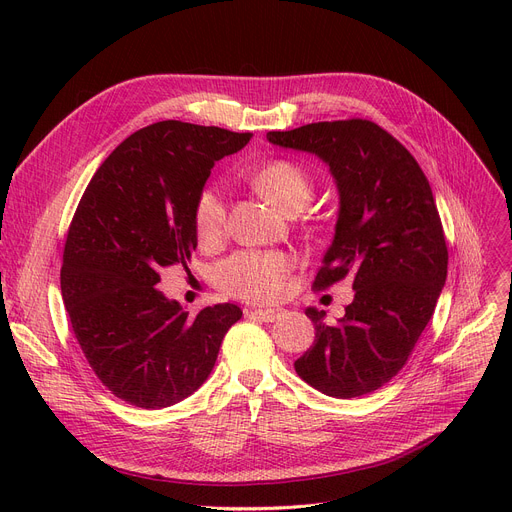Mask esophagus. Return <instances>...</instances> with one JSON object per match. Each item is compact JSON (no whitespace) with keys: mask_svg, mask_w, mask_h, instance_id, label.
<instances>
[{"mask_svg":"<svg viewBox=\"0 0 512 512\" xmlns=\"http://www.w3.org/2000/svg\"><path fill=\"white\" fill-rule=\"evenodd\" d=\"M247 317H257L261 321H276L280 319L286 311L284 309H247Z\"/></svg>","mask_w":512,"mask_h":512,"instance_id":"obj_1","label":"esophagus"}]
</instances>
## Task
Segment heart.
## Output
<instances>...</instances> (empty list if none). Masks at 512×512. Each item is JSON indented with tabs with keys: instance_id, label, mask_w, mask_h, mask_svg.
Listing matches in <instances>:
<instances>
[{
	"instance_id": "1",
	"label": "heart",
	"mask_w": 512,
	"mask_h": 512,
	"mask_svg": "<svg viewBox=\"0 0 512 512\" xmlns=\"http://www.w3.org/2000/svg\"><path fill=\"white\" fill-rule=\"evenodd\" d=\"M257 191L280 211L294 215L315 193L313 176L290 159H274L253 176ZM195 232L203 247L220 245L226 234V203L220 191L205 188L195 203ZM292 259L282 251H240L222 263L220 286L242 301L267 303L280 297Z\"/></svg>"
}]
</instances>
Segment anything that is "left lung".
I'll return each instance as SVG.
<instances>
[{
  "label": "left lung",
  "mask_w": 512,
  "mask_h": 512,
  "mask_svg": "<svg viewBox=\"0 0 512 512\" xmlns=\"http://www.w3.org/2000/svg\"><path fill=\"white\" fill-rule=\"evenodd\" d=\"M276 147L317 155L338 188L332 245L317 290L351 278L355 299L338 324L307 307L315 342L299 378L334 398L369 394L405 367L446 284L448 249L425 174L392 134L369 120L267 132Z\"/></svg>",
  "instance_id": "left-lung-1"
}]
</instances>
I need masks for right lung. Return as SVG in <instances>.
Here are the masks:
<instances>
[{
  "label": "right lung",
  "mask_w": 512,
  "mask_h": 512,
  "mask_svg": "<svg viewBox=\"0 0 512 512\" xmlns=\"http://www.w3.org/2000/svg\"><path fill=\"white\" fill-rule=\"evenodd\" d=\"M251 132L164 120L107 157L72 218L62 299L101 384L141 409H164L209 378L222 340L242 317L220 303L191 315L157 290L159 270L197 249L195 203L215 161Z\"/></svg>",
  "instance_id": "obj_1"
}]
</instances>
